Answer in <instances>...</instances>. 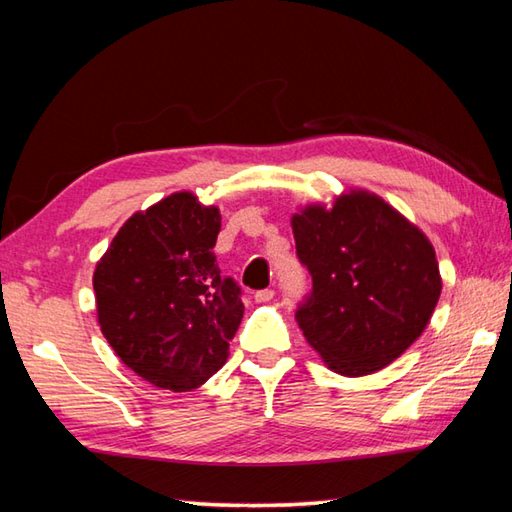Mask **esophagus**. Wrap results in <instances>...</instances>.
Returning a JSON list of instances; mask_svg holds the SVG:
<instances>
[{"label":"esophagus","instance_id":"34e87169","mask_svg":"<svg viewBox=\"0 0 512 512\" xmlns=\"http://www.w3.org/2000/svg\"><path fill=\"white\" fill-rule=\"evenodd\" d=\"M273 297H275L273 288H264V291H257V293H255V302H259V304H262V302H271Z\"/></svg>","mask_w":512,"mask_h":512}]
</instances>
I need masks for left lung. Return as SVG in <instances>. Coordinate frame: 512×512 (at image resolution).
<instances>
[{
    "instance_id": "obj_1",
    "label": "left lung",
    "mask_w": 512,
    "mask_h": 512,
    "mask_svg": "<svg viewBox=\"0 0 512 512\" xmlns=\"http://www.w3.org/2000/svg\"><path fill=\"white\" fill-rule=\"evenodd\" d=\"M295 250L313 288L295 318L309 345L342 376L396 360L425 331L441 295L434 248L369 192L293 217Z\"/></svg>"
}]
</instances>
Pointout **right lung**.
<instances>
[{
	"label": "right lung",
	"mask_w": 512,
	"mask_h": 512,
	"mask_svg": "<svg viewBox=\"0 0 512 512\" xmlns=\"http://www.w3.org/2000/svg\"><path fill=\"white\" fill-rule=\"evenodd\" d=\"M219 230L215 206L176 192L129 217L96 266L102 336L161 389L190 392L217 374L244 318L241 286L212 253Z\"/></svg>",
	"instance_id": "add662e5"
}]
</instances>
